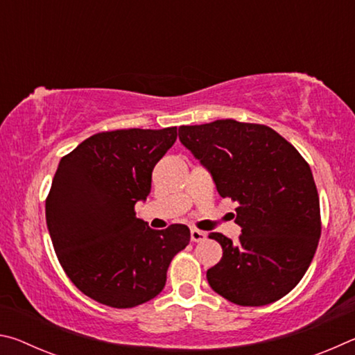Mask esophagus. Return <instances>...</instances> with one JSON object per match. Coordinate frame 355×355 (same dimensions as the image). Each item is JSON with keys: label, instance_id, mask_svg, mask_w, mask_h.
<instances>
[{"label": "esophagus", "instance_id": "34e87169", "mask_svg": "<svg viewBox=\"0 0 355 355\" xmlns=\"http://www.w3.org/2000/svg\"><path fill=\"white\" fill-rule=\"evenodd\" d=\"M191 239L194 243H202V241H205V239H207V233L202 232V230H197V228H192Z\"/></svg>", "mask_w": 355, "mask_h": 355}]
</instances>
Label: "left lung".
Instances as JSON below:
<instances>
[{"label": "left lung", "instance_id": "1", "mask_svg": "<svg viewBox=\"0 0 355 355\" xmlns=\"http://www.w3.org/2000/svg\"><path fill=\"white\" fill-rule=\"evenodd\" d=\"M220 197L238 202L239 241L209 233L222 258L209 286L244 307L275 302L307 272L321 236L320 197L310 166L277 131L233 119L178 128Z\"/></svg>", "mask_w": 355, "mask_h": 355}]
</instances>
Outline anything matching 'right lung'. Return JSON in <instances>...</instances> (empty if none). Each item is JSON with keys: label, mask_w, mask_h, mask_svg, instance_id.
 I'll list each match as a JSON object with an SVG mask.
<instances>
[{"label": "right lung", "mask_w": 355, "mask_h": 355, "mask_svg": "<svg viewBox=\"0 0 355 355\" xmlns=\"http://www.w3.org/2000/svg\"><path fill=\"white\" fill-rule=\"evenodd\" d=\"M175 139L177 127L103 131L58 166L45 202L53 248L78 290L107 307L131 309L158 296L172 258L189 244L186 225L153 230L135 211Z\"/></svg>", "instance_id": "obj_1"}]
</instances>
